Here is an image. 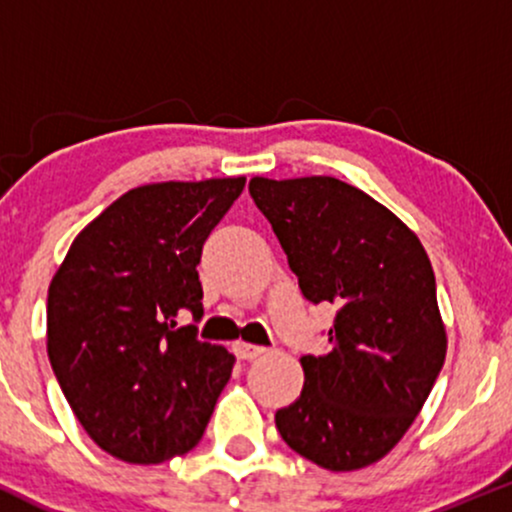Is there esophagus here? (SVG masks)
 Segmentation results:
<instances>
[{"mask_svg":"<svg viewBox=\"0 0 512 512\" xmlns=\"http://www.w3.org/2000/svg\"><path fill=\"white\" fill-rule=\"evenodd\" d=\"M264 346H257V344H250V342H238L236 344V354L240 358H245V361H252V358H260L264 354Z\"/></svg>","mask_w":512,"mask_h":512,"instance_id":"34e87169","label":"esophagus"}]
</instances>
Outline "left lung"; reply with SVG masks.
Masks as SVG:
<instances>
[{
  "mask_svg": "<svg viewBox=\"0 0 512 512\" xmlns=\"http://www.w3.org/2000/svg\"><path fill=\"white\" fill-rule=\"evenodd\" d=\"M303 296L337 305L332 349L301 356V397L276 411L291 450L330 472L383 460L431 395L448 351L436 274L416 233L354 185L252 178Z\"/></svg>",
  "mask_w": 512,
  "mask_h": 512,
  "instance_id": "obj_1",
  "label": "left lung"
}]
</instances>
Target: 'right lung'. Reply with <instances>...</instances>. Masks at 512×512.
Segmentation results:
<instances>
[{
	"mask_svg": "<svg viewBox=\"0 0 512 512\" xmlns=\"http://www.w3.org/2000/svg\"><path fill=\"white\" fill-rule=\"evenodd\" d=\"M245 178L154 182L101 211L48 289V356L88 438L129 464L202 440L236 356L175 317H202L197 264Z\"/></svg>",
	"mask_w": 512,
	"mask_h": 512,
	"instance_id": "right-lung-1",
	"label": "right lung"
}]
</instances>
